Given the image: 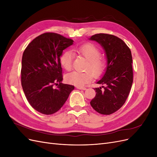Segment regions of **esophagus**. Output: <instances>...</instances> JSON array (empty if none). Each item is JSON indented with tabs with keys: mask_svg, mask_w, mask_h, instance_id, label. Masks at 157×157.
I'll list each match as a JSON object with an SVG mask.
<instances>
[{
	"mask_svg": "<svg viewBox=\"0 0 157 157\" xmlns=\"http://www.w3.org/2000/svg\"><path fill=\"white\" fill-rule=\"evenodd\" d=\"M77 88L79 90H85L86 89L85 87H81V86H77Z\"/></svg>",
	"mask_w": 157,
	"mask_h": 157,
	"instance_id": "1",
	"label": "esophagus"
}]
</instances>
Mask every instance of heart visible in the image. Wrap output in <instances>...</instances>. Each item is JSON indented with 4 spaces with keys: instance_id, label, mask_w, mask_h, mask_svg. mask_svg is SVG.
Instances as JSON below:
<instances>
[{
    "instance_id": "1",
    "label": "heart",
    "mask_w": 157,
    "mask_h": 157,
    "mask_svg": "<svg viewBox=\"0 0 157 157\" xmlns=\"http://www.w3.org/2000/svg\"><path fill=\"white\" fill-rule=\"evenodd\" d=\"M73 52L88 61L84 68L87 71L84 73L75 71L67 75L65 80L68 83L77 86H83L93 79V75L96 77H99L103 75L105 69L106 61L105 59L99 57L101 52L97 46L92 43H86L75 47ZM59 61L65 71H71L73 67L72 53L69 51L63 52L60 56Z\"/></svg>"
}]
</instances>
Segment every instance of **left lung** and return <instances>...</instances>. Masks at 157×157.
Returning <instances> with one entry per match:
<instances>
[{"mask_svg": "<svg viewBox=\"0 0 157 157\" xmlns=\"http://www.w3.org/2000/svg\"><path fill=\"white\" fill-rule=\"evenodd\" d=\"M89 40L97 42L105 51L107 67L95 88L96 96L90 101L95 111L102 115H111L123 105L129 95L133 82L132 57L130 48L119 38L112 35L99 33Z\"/></svg>", "mask_w": 157, "mask_h": 157, "instance_id": "1", "label": "left lung"}]
</instances>
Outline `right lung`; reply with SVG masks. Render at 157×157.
<instances>
[{
  "label": "right lung",
  "instance_id": "right-lung-1",
  "mask_svg": "<svg viewBox=\"0 0 157 157\" xmlns=\"http://www.w3.org/2000/svg\"><path fill=\"white\" fill-rule=\"evenodd\" d=\"M73 42L57 33H46L33 39L23 52L21 86L30 105L40 113L52 115L59 111L75 88L61 82L59 61L63 51Z\"/></svg>",
  "mask_w": 157,
  "mask_h": 157
}]
</instances>
